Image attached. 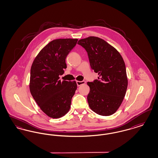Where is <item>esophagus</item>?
<instances>
[{
    "label": "esophagus",
    "instance_id": "34e87169",
    "mask_svg": "<svg viewBox=\"0 0 158 158\" xmlns=\"http://www.w3.org/2000/svg\"><path fill=\"white\" fill-rule=\"evenodd\" d=\"M76 83H77V86H81L82 85L85 84V81H77Z\"/></svg>",
    "mask_w": 158,
    "mask_h": 158
}]
</instances>
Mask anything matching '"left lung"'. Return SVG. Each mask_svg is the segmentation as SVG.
Returning a JSON list of instances; mask_svg holds the SVG:
<instances>
[{
    "mask_svg": "<svg viewBox=\"0 0 158 158\" xmlns=\"http://www.w3.org/2000/svg\"><path fill=\"white\" fill-rule=\"evenodd\" d=\"M77 44L88 53L90 68L98 79L87 84L90 88L87 99L90 109L103 116L115 113L125 97L128 80L124 61L120 53L105 40L89 37Z\"/></svg>",
    "mask_w": 158,
    "mask_h": 158,
    "instance_id": "8db88e82",
    "label": "left lung"
}]
</instances>
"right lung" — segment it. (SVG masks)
Returning <instances> with one entry per match:
<instances>
[{
    "instance_id": "right-lung-1",
    "label": "right lung",
    "mask_w": 158,
    "mask_h": 158,
    "mask_svg": "<svg viewBox=\"0 0 158 158\" xmlns=\"http://www.w3.org/2000/svg\"><path fill=\"white\" fill-rule=\"evenodd\" d=\"M77 39H56L40 52L31 68L30 89L41 110L48 117L59 118L68 113L77 89L75 81H61L66 69V57Z\"/></svg>"
}]
</instances>
